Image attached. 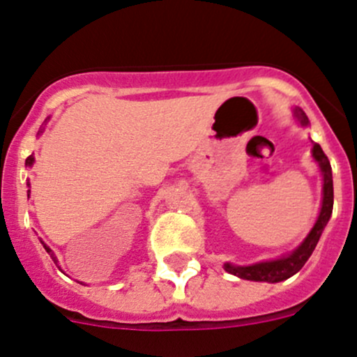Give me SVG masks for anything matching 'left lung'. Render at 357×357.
Returning <instances> with one entry per match:
<instances>
[{"label":"left lung","instance_id":"1","mask_svg":"<svg viewBox=\"0 0 357 357\" xmlns=\"http://www.w3.org/2000/svg\"><path fill=\"white\" fill-rule=\"evenodd\" d=\"M294 116L298 118V121L303 126H306L307 116L301 107H294ZM313 159L317 160L318 166L321 169V174H324V200H321V208L320 215H318L317 222H314L313 229L310 231V234L306 236L305 241L296 248L292 253H289L287 257L277 258V260L270 261H261V264L255 265H231L224 264L226 272L232 273V275L239 277V279L245 280H255V282H280V280H286L289 277H292L294 273H298L303 268V265L306 264L307 258L311 257L313 250L318 245V239H320L321 232H324L325 226H327L330 215H332L333 208V181H332V167H330L328 157L325 155V152L318 144H313Z\"/></svg>","mask_w":357,"mask_h":357}]
</instances>
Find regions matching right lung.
Here are the masks:
<instances>
[{
    "mask_svg": "<svg viewBox=\"0 0 357 357\" xmlns=\"http://www.w3.org/2000/svg\"><path fill=\"white\" fill-rule=\"evenodd\" d=\"M39 133H43V131H39ZM32 164H33V155H29L27 157V159H25V166H32ZM27 186H30L29 185V183H27ZM27 193H30V190L27 191ZM40 243H43V241H40ZM43 245H44V243H43ZM44 248H46V251H47V253H50L51 255V258H52V261H54V264H56V261H58V260H56V257H54V255H52V251H51V248L50 246H46V245H44Z\"/></svg>",
    "mask_w": 357,
    "mask_h": 357,
    "instance_id": "add662e5",
    "label": "right lung"
}]
</instances>
